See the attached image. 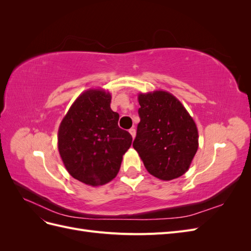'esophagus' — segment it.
<instances>
[{
	"mask_svg": "<svg viewBox=\"0 0 251 251\" xmlns=\"http://www.w3.org/2000/svg\"><path fill=\"white\" fill-rule=\"evenodd\" d=\"M128 132H130V134L132 135V137L135 138V136H136V130H135V127H131L130 130H128Z\"/></svg>",
	"mask_w": 251,
	"mask_h": 251,
	"instance_id": "obj_1",
	"label": "esophagus"
}]
</instances>
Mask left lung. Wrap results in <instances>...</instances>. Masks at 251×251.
I'll return each mask as SVG.
<instances>
[{"instance_id":"1","label":"left lung","mask_w":251,"mask_h":251,"mask_svg":"<svg viewBox=\"0 0 251 251\" xmlns=\"http://www.w3.org/2000/svg\"><path fill=\"white\" fill-rule=\"evenodd\" d=\"M140 123L133 147L148 172L169 181L182 176L198 150L194 119L176 97L165 91L138 95Z\"/></svg>"}]
</instances>
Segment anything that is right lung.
I'll return each instance as SVG.
<instances>
[{
    "label": "right lung",
    "mask_w": 251,
    "mask_h": 251,
    "mask_svg": "<svg viewBox=\"0 0 251 251\" xmlns=\"http://www.w3.org/2000/svg\"><path fill=\"white\" fill-rule=\"evenodd\" d=\"M111 94L91 89L71 105L58 128V151L65 168L82 183H108L119 172L132 144L131 134L118 126L119 114L110 107Z\"/></svg>",
    "instance_id": "right-lung-1"
}]
</instances>
